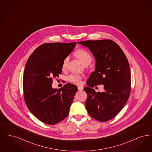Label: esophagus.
Segmentation results:
<instances>
[{
    "label": "esophagus",
    "mask_w": 152,
    "mask_h": 152,
    "mask_svg": "<svg viewBox=\"0 0 152 152\" xmlns=\"http://www.w3.org/2000/svg\"><path fill=\"white\" fill-rule=\"evenodd\" d=\"M77 89H78L79 91H82V90H83L84 87L83 86H77Z\"/></svg>",
    "instance_id": "1"
}]
</instances>
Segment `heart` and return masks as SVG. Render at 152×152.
Here are the masks:
<instances>
[{"label": "heart", "instance_id": "1", "mask_svg": "<svg viewBox=\"0 0 152 152\" xmlns=\"http://www.w3.org/2000/svg\"><path fill=\"white\" fill-rule=\"evenodd\" d=\"M75 55L81 61L85 66H88L91 64L92 61V57L90 53L84 49H77L75 52ZM69 61V57L66 56L63 59L61 68L62 69H65L67 67L68 63ZM67 80L73 84H80L81 83L82 77L78 75L71 74L68 76L67 77Z\"/></svg>", "mask_w": 152, "mask_h": 152}]
</instances>
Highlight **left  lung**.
<instances>
[{
    "label": "left lung",
    "mask_w": 152,
    "mask_h": 152,
    "mask_svg": "<svg viewBox=\"0 0 152 152\" xmlns=\"http://www.w3.org/2000/svg\"><path fill=\"white\" fill-rule=\"evenodd\" d=\"M89 48L96 59L95 71L84 88L87 93L85 107L88 114L99 121L114 118L127 102L131 92V76L126 56L119 46L110 39L79 42ZM102 84L105 91L93 88Z\"/></svg>",
    "instance_id": "left-lung-1"
}]
</instances>
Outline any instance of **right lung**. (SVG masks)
Segmentation results:
<instances>
[{
    "mask_svg": "<svg viewBox=\"0 0 152 152\" xmlns=\"http://www.w3.org/2000/svg\"><path fill=\"white\" fill-rule=\"evenodd\" d=\"M75 42L46 43L38 47L28 59L23 75L25 102L28 109L40 121L49 125L67 117L77 88L67 83L53 89V79L61 73L65 57L75 48Z\"/></svg>",
    "mask_w": 152,
    "mask_h": 152,
    "instance_id": "1",
    "label": "right lung"
}]
</instances>
